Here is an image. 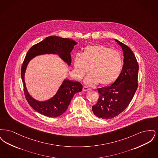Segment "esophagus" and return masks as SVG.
Wrapping results in <instances>:
<instances>
[{
    "mask_svg": "<svg viewBox=\"0 0 158 158\" xmlns=\"http://www.w3.org/2000/svg\"><path fill=\"white\" fill-rule=\"evenodd\" d=\"M90 88H88V87H87V86H83V91H85V92L90 90Z\"/></svg>",
    "mask_w": 158,
    "mask_h": 158,
    "instance_id": "1",
    "label": "esophagus"
}]
</instances>
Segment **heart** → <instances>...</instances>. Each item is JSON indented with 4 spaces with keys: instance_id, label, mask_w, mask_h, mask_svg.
<instances>
[{
    "instance_id": "b5f03b06",
    "label": "heart",
    "mask_w": 158,
    "mask_h": 158,
    "mask_svg": "<svg viewBox=\"0 0 158 158\" xmlns=\"http://www.w3.org/2000/svg\"><path fill=\"white\" fill-rule=\"evenodd\" d=\"M120 53L104 45H90L83 54L78 53L74 59V71L81 79L89 71L91 73L85 79V83L93 86L100 83L106 85L113 83L120 74L123 68Z\"/></svg>"
}]
</instances>
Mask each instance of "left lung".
<instances>
[{
    "instance_id": "1",
    "label": "left lung",
    "mask_w": 158,
    "mask_h": 158,
    "mask_svg": "<svg viewBox=\"0 0 158 158\" xmlns=\"http://www.w3.org/2000/svg\"><path fill=\"white\" fill-rule=\"evenodd\" d=\"M114 40L123 51L124 64L114 82L98 89L97 103L92 107L94 114L102 119H111L122 113L129 105L137 89L139 64L131 50L118 40Z\"/></svg>"
}]
</instances>
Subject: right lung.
<instances>
[{
  "mask_svg": "<svg viewBox=\"0 0 158 158\" xmlns=\"http://www.w3.org/2000/svg\"><path fill=\"white\" fill-rule=\"evenodd\" d=\"M76 44L77 43L73 40L52 35L31 47L27 53L21 68L24 93L29 104L38 113L49 117H56L61 115L68 109L74 95L82 90V85L78 82L64 79L53 97L46 101H38L29 94L25 82V73L29 62L35 56L52 54L58 55L70 66L72 62L70 53Z\"/></svg>",
  "mask_w": 158,
  "mask_h": 158,
  "instance_id": "obj_1",
  "label": "right lung"
}]
</instances>
